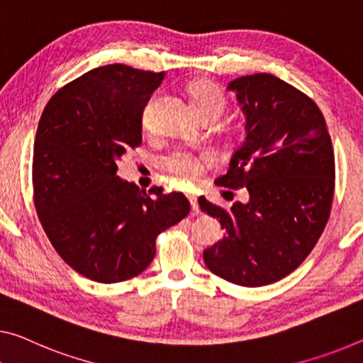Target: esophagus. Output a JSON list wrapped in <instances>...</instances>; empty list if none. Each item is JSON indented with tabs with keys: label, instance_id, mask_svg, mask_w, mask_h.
I'll return each mask as SVG.
<instances>
[{
	"label": "esophagus",
	"instance_id": "obj_1",
	"mask_svg": "<svg viewBox=\"0 0 363 363\" xmlns=\"http://www.w3.org/2000/svg\"><path fill=\"white\" fill-rule=\"evenodd\" d=\"M188 199H189V204H191V211H193L194 214H198V213H199V204H198L196 196H193V194H189Z\"/></svg>",
	"mask_w": 363,
	"mask_h": 363
}]
</instances>
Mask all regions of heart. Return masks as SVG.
<instances>
[{"label": "heart", "mask_w": 363, "mask_h": 363, "mask_svg": "<svg viewBox=\"0 0 363 363\" xmlns=\"http://www.w3.org/2000/svg\"><path fill=\"white\" fill-rule=\"evenodd\" d=\"M189 100L196 113L204 116H214L217 120L224 113L227 107V99L219 87L209 81L193 82L188 87ZM209 155H193L183 150H175L162 159V169L170 174L182 186H188L198 182L204 172L211 165Z\"/></svg>", "instance_id": "b5f03b06"}]
</instances>
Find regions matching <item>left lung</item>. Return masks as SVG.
I'll return each mask as SVG.
<instances>
[{"label":"left lung","mask_w":363,"mask_h":363,"mask_svg":"<svg viewBox=\"0 0 363 363\" xmlns=\"http://www.w3.org/2000/svg\"><path fill=\"white\" fill-rule=\"evenodd\" d=\"M247 115V138L219 186L247 188L230 209L201 196L224 238L204 250L211 272L243 287L281 281L303 263L328 224L334 198V152L326 120L306 94L266 72L228 84Z\"/></svg>","instance_id":"obj_1"}]
</instances>
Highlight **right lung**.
<instances>
[{"label":"right lung","instance_id":"1","mask_svg":"<svg viewBox=\"0 0 363 363\" xmlns=\"http://www.w3.org/2000/svg\"><path fill=\"white\" fill-rule=\"evenodd\" d=\"M164 71L91 69L58 89L33 143V204L68 266L102 284L123 282L154 259L155 238L189 213L182 193L141 191L118 162L143 143V111Z\"/></svg>","mask_w":363,"mask_h":363}]
</instances>
